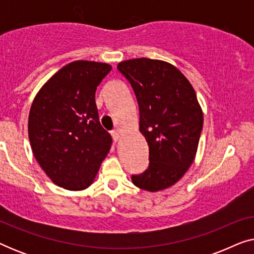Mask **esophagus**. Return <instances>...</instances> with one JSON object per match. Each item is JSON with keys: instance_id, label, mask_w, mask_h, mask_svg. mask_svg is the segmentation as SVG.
Instances as JSON below:
<instances>
[{"instance_id": "esophagus-1", "label": "esophagus", "mask_w": 254, "mask_h": 254, "mask_svg": "<svg viewBox=\"0 0 254 254\" xmlns=\"http://www.w3.org/2000/svg\"><path fill=\"white\" fill-rule=\"evenodd\" d=\"M111 135H112V137H113V140L114 141H118V140H119V137H120V134H119V131H118V130H112V131H111Z\"/></svg>"}]
</instances>
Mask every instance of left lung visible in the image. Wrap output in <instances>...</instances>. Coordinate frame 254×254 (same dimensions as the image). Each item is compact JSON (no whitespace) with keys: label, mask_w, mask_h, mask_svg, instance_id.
I'll return each mask as SVG.
<instances>
[{"label":"left lung","mask_w":254,"mask_h":254,"mask_svg":"<svg viewBox=\"0 0 254 254\" xmlns=\"http://www.w3.org/2000/svg\"><path fill=\"white\" fill-rule=\"evenodd\" d=\"M118 70L129 82L140 110V131L149 147L148 169L131 175L138 189L157 192L176 184L195 157L203 114L193 86L168 62L141 58Z\"/></svg>","instance_id":"obj_1"}]
</instances>
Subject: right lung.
I'll return each instance as SVG.
<instances>
[{
    "instance_id": "obj_1",
    "label": "right lung",
    "mask_w": 254,
    "mask_h": 254,
    "mask_svg": "<svg viewBox=\"0 0 254 254\" xmlns=\"http://www.w3.org/2000/svg\"><path fill=\"white\" fill-rule=\"evenodd\" d=\"M107 64L74 61L45 83L29 116V138L41 169L58 186L91 185L112 137L99 123L96 90L111 71Z\"/></svg>"
}]
</instances>
